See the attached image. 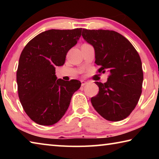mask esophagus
Wrapping results in <instances>:
<instances>
[{"label":"esophagus","mask_w":159,"mask_h":159,"mask_svg":"<svg viewBox=\"0 0 159 159\" xmlns=\"http://www.w3.org/2000/svg\"><path fill=\"white\" fill-rule=\"evenodd\" d=\"M88 84V82L85 81V80H81V85L82 86H84L85 85Z\"/></svg>","instance_id":"obj_1"}]
</instances>
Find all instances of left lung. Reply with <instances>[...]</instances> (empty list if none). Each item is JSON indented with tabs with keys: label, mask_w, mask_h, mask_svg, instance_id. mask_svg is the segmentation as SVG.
<instances>
[{
	"label": "left lung",
	"mask_w": 159,
	"mask_h": 159,
	"mask_svg": "<svg viewBox=\"0 0 159 159\" xmlns=\"http://www.w3.org/2000/svg\"><path fill=\"white\" fill-rule=\"evenodd\" d=\"M82 36L94 47L98 72H109L104 83L95 82L99 93L91 98L95 109L106 120L127 118L138 103L143 71L138 52L121 34L110 30L83 29Z\"/></svg>",
	"instance_id": "8db88e82"
}]
</instances>
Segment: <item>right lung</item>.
I'll use <instances>...</instances> for the list:
<instances>
[{"label": "right lung", "mask_w": 159, "mask_h": 159, "mask_svg": "<svg viewBox=\"0 0 159 159\" xmlns=\"http://www.w3.org/2000/svg\"><path fill=\"white\" fill-rule=\"evenodd\" d=\"M81 31L78 28L42 32L21 53L17 71L19 98L26 114L38 124L57 123L80 87L78 80H57L55 67L65 62L67 52L77 43Z\"/></svg>", "instance_id": "1"}]
</instances>
